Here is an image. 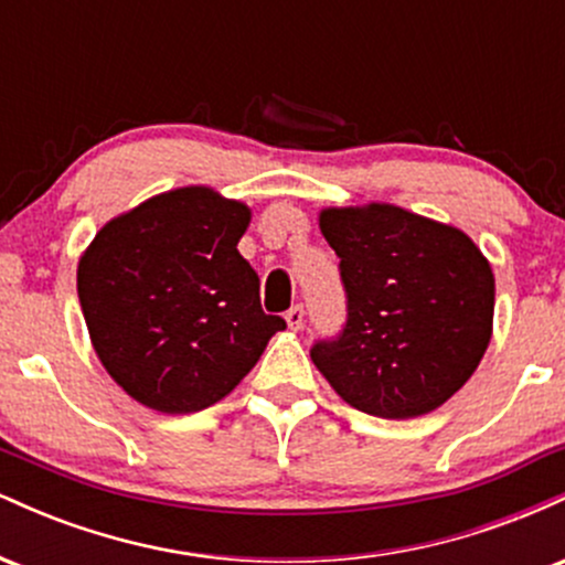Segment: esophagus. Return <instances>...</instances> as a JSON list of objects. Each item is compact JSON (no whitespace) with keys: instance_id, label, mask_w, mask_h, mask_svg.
I'll return each instance as SVG.
<instances>
[{"instance_id":"1","label":"esophagus","mask_w":565,"mask_h":565,"mask_svg":"<svg viewBox=\"0 0 565 565\" xmlns=\"http://www.w3.org/2000/svg\"><path fill=\"white\" fill-rule=\"evenodd\" d=\"M284 319H287V327L291 329V332H300V329H302V321H305V310H302V305H295V308H289V310H287V316H284Z\"/></svg>"}]
</instances>
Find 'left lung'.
I'll return each instance as SVG.
<instances>
[{"label":"left lung","instance_id":"1","mask_svg":"<svg viewBox=\"0 0 565 565\" xmlns=\"http://www.w3.org/2000/svg\"><path fill=\"white\" fill-rule=\"evenodd\" d=\"M348 321L310 359L334 393L382 419L423 417L472 377L494 327V274L454 225L395 204L327 206Z\"/></svg>","mask_w":565,"mask_h":565}]
</instances>
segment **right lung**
<instances>
[{"instance_id":"1","label":"right lung","mask_w":565,"mask_h":565,"mask_svg":"<svg viewBox=\"0 0 565 565\" xmlns=\"http://www.w3.org/2000/svg\"><path fill=\"white\" fill-rule=\"evenodd\" d=\"M244 201L185 185L108 220L76 268L89 340L116 385L161 414L217 404L287 321L238 255Z\"/></svg>"}]
</instances>
